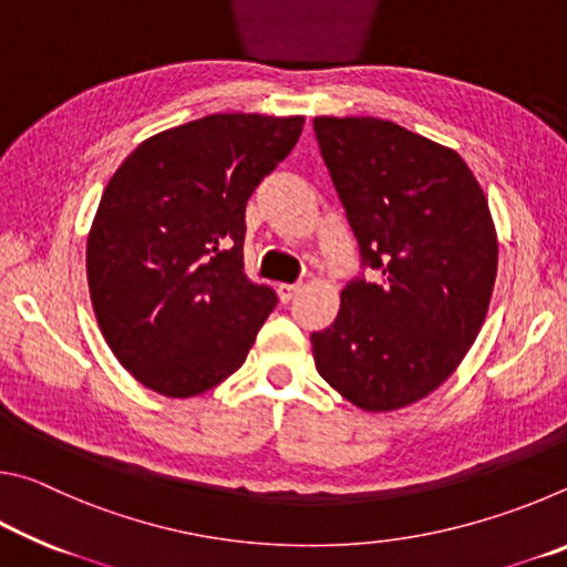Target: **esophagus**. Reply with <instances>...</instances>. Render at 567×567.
Returning a JSON list of instances; mask_svg holds the SVG:
<instances>
[{"label":"esophagus","mask_w":567,"mask_h":567,"mask_svg":"<svg viewBox=\"0 0 567 567\" xmlns=\"http://www.w3.org/2000/svg\"><path fill=\"white\" fill-rule=\"evenodd\" d=\"M302 290V285L300 282H295V285H287V282H282V285H277V295H280V302H290V300H295L297 297V292Z\"/></svg>","instance_id":"34e87169"}]
</instances>
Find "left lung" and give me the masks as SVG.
<instances>
[{
	"mask_svg": "<svg viewBox=\"0 0 567 567\" xmlns=\"http://www.w3.org/2000/svg\"><path fill=\"white\" fill-rule=\"evenodd\" d=\"M324 165L380 282L340 292L312 332L322 380L364 412L427 398L487 318L497 277L491 205L455 150L378 117H315Z\"/></svg>",
	"mask_w": 567,
	"mask_h": 567,
	"instance_id": "1",
	"label": "left lung"
}]
</instances>
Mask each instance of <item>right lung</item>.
I'll use <instances>...</instances> for the list:
<instances>
[{
    "label": "right lung",
    "mask_w": 567,
    "mask_h": 567,
    "mask_svg": "<svg viewBox=\"0 0 567 567\" xmlns=\"http://www.w3.org/2000/svg\"><path fill=\"white\" fill-rule=\"evenodd\" d=\"M305 117L207 114L152 134L104 187L87 282L114 358L165 398H195L243 368L277 305L243 270L245 207L290 155Z\"/></svg>",
    "instance_id": "1"
}]
</instances>
